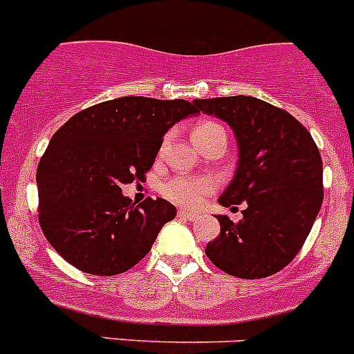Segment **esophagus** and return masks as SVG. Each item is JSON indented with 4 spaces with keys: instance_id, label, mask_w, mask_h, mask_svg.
I'll use <instances>...</instances> for the list:
<instances>
[{
    "instance_id": "obj_1",
    "label": "esophagus",
    "mask_w": 354,
    "mask_h": 354,
    "mask_svg": "<svg viewBox=\"0 0 354 354\" xmlns=\"http://www.w3.org/2000/svg\"><path fill=\"white\" fill-rule=\"evenodd\" d=\"M177 217L186 218V221H196L200 215L194 214V212H189V210H179V212H177Z\"/></svg>"
}]
</instances>
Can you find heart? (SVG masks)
Masks as SVG:
<instances>
[{
	"instance_id": "heart-1",
	"label": "heart",
	"mask_w": 354,
	"mask_h": 354,
	"mask_svg": "<svg viewBox=\"0 0 354 354\" xmlns=\"http://www.w3.org/2000/svg\"><path fill=\"white\" fill-rule=\"evenodd\" d=\"M217 137H225L224 129L214 121H201L194 127L193 139L203 149ZM217 189V179L212 175H174L161 183L160 193L165 200L179 207L194 208L203 203Z\"/></svg>"
}]
</instances>
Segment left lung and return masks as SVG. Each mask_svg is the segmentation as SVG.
Here are the masks:
<instances>
[{"label": "left lung", "mask_w": 354, "mask_h": 354, "mask_svg": "<svg viewBox=\"0 0 354 354\" xmlns=\"http://www.w3.org/2000/svg\"><path fill=\"white\" fill-rule=\"evenodd\" d=\"M196 111L227 121L238 140L236 174L218 198L245 203L243 218L217 215L221 234L207 257L227 274L259 280L281 271L299 254L323 201V163L301 121L250 95L193 100Z\"/></svg>", "instance_id": "left-lung-1"}]
</instances>
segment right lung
Listing matches in <instances>:
<instances>
[{
	"instance_id": "right-lung-1",
	"label": "right lung",
	"mask_w": 354,
	"mask_h": 354,
	"mask_svg": "<svg viewBox=\"0 0 354 354\" xmlns=\"http://www.w3.org/2000/svg\"><path fill=\"white\" fill-rule=\"evenodd\" d=\"M196 113L183 99L120 97L80 111L53 133L36 175L38 218L69 264L113 276L146 257L177 210L163 198L132 203L121 186L146 179L167 130Z\"/></svg>"
}]
</instances>
